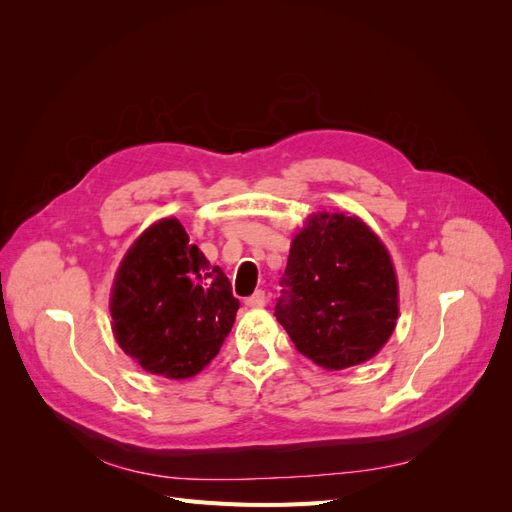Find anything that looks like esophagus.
<instances>
[{"label":"esophagus","instance_id":"1","mask_svg":"<svg viewBox=\"0 0 512 512\" xmlns=\"http://www.w3.org/2000/svg\"><path fill=\"white\" fill-rule=\"evenodd\" d=\"M245 305L252 307V309H258V307H265L267 305V294L265 290H256L252 297L245 299Z\"/></svg>","mask_w":512,"mask_h":512}]
</instances>
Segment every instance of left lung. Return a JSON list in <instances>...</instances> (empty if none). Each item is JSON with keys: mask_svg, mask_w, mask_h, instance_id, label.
<instances>
[{"mask_svg": "<svg viewBox=\"0 0 512 512\" xmlns=\"http://www.w3.org/2000/svg\"><path fill=\"white\" fill-rule=\"evenodd\" d=\"M275 316L292 344L324 369L376 356L399 316L397 275L363 220L314 213L292 239Z\"/></svg>", "mask_w": 512, "mask_h": 512, "instance_id": "left-lung-1", "label": "left lung"}]
</instances>
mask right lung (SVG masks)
<instances>
[{"label":"right lung","instance_id":"add662e5","mask_svg":"<svg viewBox=\"0 0 512 512\" xmlns=\"http://www.w3.org/2000/svg\"><path fill=\"white\" fill-rule=\"evenodd\" d=\"M239 309L220 267L179 220L151 224L123 256L111 292L113 333L149 374L185 380L220 352Z\"/></svg>","mask_w":512,"mask_h":512}]
</instances>
